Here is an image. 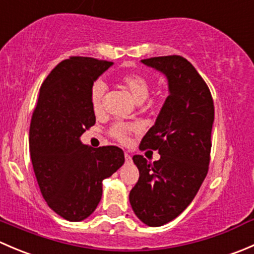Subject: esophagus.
<instances>
[{
	"label": "esophagus",
	"mask_w": 254,
	"mask_h": 254,
	"mask_svg": "<svg viewBox=\"0 0 254 254\" xmlns=\"http://www.w3.org/2000/svg\"><path fill=\"white\" fill-rule=\"evenodd\" d=\"M125 161H127V162H131V156H130L129 153H125Z\"/></svg>",
	"instance_id": "1"
}]
</instances>
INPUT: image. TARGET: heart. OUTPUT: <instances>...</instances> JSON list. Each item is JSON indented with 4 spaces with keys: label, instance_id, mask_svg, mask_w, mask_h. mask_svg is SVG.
<instances>
[{
    "label": "heart",
    "instance_id": "1",
    "mask_svg": "<svg viewBox=\"0 0 254 254\" xmlns=\"http://www.w3.org/2000/svg\"><path fill=\"white\" fill-rule=\"evenodd\" d=\"M119 81L137 103H142L143 101H146V98L150 94V83H148L147 78L145 76L140 75V73H124V75L120 76ZM106 84L102 81L94 82L93 86H92L91 104L92 108L96 113H99L103 108V98L104 94H106ZM135 130H136L135 125L125 124V123H115L111 127V130H109V134L115 140L124 143L129 141V136Z\"/></svg>",
    "mask_w": 254,
    "mask_h": 254
}]
</instances>
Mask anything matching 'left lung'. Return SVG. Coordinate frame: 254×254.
<instances>
[{
  "label": "left lung",
  "mask_w": 254,
  "mask_h": 254,
  "mask_svg": "<svg viewBox=\"0 0 254 254\" xmlns=\"http://www.w3.org/2000/svg\"><path fill=\"white\" fill-rule=\"evenodd\" d=\"M142 64L165 73L170 96L140 150H157L161 158L148 162L132 157L139 181L130 190L135 215L148 226H162L187 209L209 170L214 101L203 77L179 55L143 59Z\"/></svg>",
  "instance_id": "8db88e82"
}]
</instances>
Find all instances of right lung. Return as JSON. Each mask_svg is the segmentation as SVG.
Returning <instances> with one entry per match:
<instances>
[{
  "label": "right lung",
  "instance_id": "obj_1",
  "mask_svg": "<svg viewBox=\"0 0 254 254\" xmlns=\"http://www.w3.org/2000/svg\"><path fill=\"white\" fill-rule=\"evenodd\" d=\"M113 65L107 60L71 56L43 82L29 129V151L43 198L68 221L96 210L102 182L124 163L117 146L92 148L79 140L96 124L91 104L93 82Z\"/></svg>",
  "mask_w": 254,
  "mask_h": 254
}]
</instances>
